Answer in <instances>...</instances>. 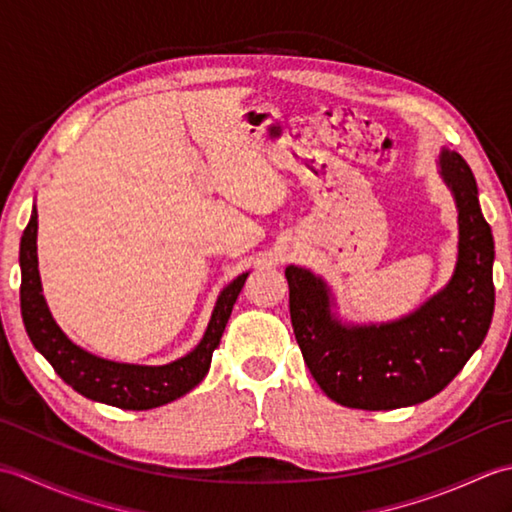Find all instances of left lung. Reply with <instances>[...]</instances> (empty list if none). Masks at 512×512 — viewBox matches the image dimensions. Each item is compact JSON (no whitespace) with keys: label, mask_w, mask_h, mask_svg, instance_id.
I'll list each match as a JSON object with an SVG mask.
<instances>
[{"label":"left lung","mask_w":512,"mask_h":512,"mask_svg":"<svg viewBox=\"0 0 512 512\" xmlns=\"http://www.w3.org/2000/svg\"><path fill=\"white\" fill-rule=\"evenodd\" d=\"M438 173L458 209V259L447 286L383 323L345 321L328 281L288 266L290 319L312 378L343 407L387 411L433 398L480 350L495 310V242L466 160L440 149Z\"/></svg>","instance_id":"8db88e82"}]
</instances>
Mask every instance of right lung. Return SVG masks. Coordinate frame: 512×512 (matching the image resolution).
<instances>
[{"instance_id":"obj_1","label":"right lung","mask_w":512,"mask_h":512,"mask_svg":"<svg viewBox=\"0 0 512 512\" xmlns=\"http://www.w3.org/2000/svg\"><path fill=\"white\" fill-rule=\"evenodd\" d=\"M37 228V206H32L30 222L19 244L21 317H24L26 332L35 350L46 358L65 383L85 398L132 411L167 405L202 383L248 273L233 279L217 295L204 336L189 354L167 365L116 363L83 350L54 321L41 288Z\"/></svg>"}]
</instances>
